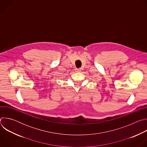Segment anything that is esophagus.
<instances>
[{
    "label": "esophagus",
    "instance_id": "obj_1",
    "mask_svg": "<svg viewBox=\"0 0 147 147\" xmlns=\"http://www.w3.org/2000/svg\"><path fill=\"white\" fill-rule=\"evenodd\" d=\"M76 72H77V73H79V72H81V70L80 69H76Z\"/></svg>",
    "mask_w": 147,
    "mask_h": 147
}]
</instances>
